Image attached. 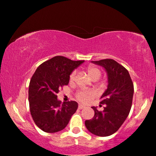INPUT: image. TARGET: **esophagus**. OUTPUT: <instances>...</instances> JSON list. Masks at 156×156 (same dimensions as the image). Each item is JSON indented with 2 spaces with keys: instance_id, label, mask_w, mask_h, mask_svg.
I'll list each match as a JSON object with an SVG mask.
<instances>
[{
  "instance_id": "34e87169",
  "label": "esophagus",
  "mask_w": 156,
  "mask_h": 156,
  "mask_svg": "<svg viewBox=\"0 0 156 156\" xmlns=\"http://www.w3.org/2000/svg\"><path fill=\"white\" fill-rule=\"evenodd\" d=\"M78 108L80 109V110H82V109H84V108H85V107H84V105H79V106H78Z\"/></svg>"
}]
</instances>
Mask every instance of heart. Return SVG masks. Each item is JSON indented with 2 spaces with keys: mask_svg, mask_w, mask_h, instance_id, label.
I'll list each match as a JSON object with an SVG mask.
<instances>
[{
  "mask_svg": "<svg viewBox=\"0 0 156 156\" xmlns=\"http://www.w3.org/2000/svg\"><path fill=\"white\" fill-rule=\"evenodd\" d=\"M87 72L90 78L94 76H98L100 78L101 75L100 70L94 66H89L87 69ZM74 76H75V72H73L69 76V82H72L74 80ZM91 98H92V93L87 92V91H80V92H79L76 94V99L82 102H88Z\"/></svg>",
  "mask_w": 156,
  "mask_h": 156,
  "instance_id": "heart-1",
  "label": "heart"
}]
</instances>
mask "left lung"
Segmentation results:
<instances>
[{
	"instance_id": "obj_1",
	"label": "left lung",
	"mask_w": 156,
	"mask_h": 156,
	"mask_svg": "<svg viewBox=\"0 0 156 156\" xmlns=\"http://www.w3.org/2000/svg\"><path fill=\"white\" fill-rule=\"evenodd\" d=\"M92 62L105 68L108 85L100 98V104L106 105L104 110L98 111L95 107H92L94 115L85 121V126L92 134L109 136L118 130L128 116L134 87L128 71L116 61L107 58Z\"/></svg>"
}]
</instances>
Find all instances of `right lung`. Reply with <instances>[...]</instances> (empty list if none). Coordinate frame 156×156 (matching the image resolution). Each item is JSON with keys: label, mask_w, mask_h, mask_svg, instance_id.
<instances>
[{"label": "right lung", "mask_w": 156, "mask_h": 156, "mask_svg": "<svg viewBox=\"0 0 156 156\" xmlns=\"http://www.w3.org/2000/svg\"><path fill=\"white\" fill-rule=\"evenodd\" d=\"M84 62L56 56L36 69L29 83V101L32 118L41 130L49 133L62 130L77 110V102L62 104L56 94L69 84L74 69Z\"/></svg>", "instance_id": "add662e5"}]
</instances>
